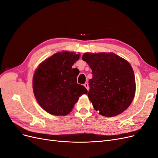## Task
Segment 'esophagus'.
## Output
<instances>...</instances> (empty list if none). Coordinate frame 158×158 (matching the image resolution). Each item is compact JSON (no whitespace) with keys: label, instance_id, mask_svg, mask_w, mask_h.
Returning <instances> with one entry per match:
<instances>
[{"label":"esophagus","instance_id":"esophagus-1","mask_svg":"<svg viewBox=\"0 0 158 158\" xmlns=\"http://www.w3.org/2000/svg\"><path fill=\"white\" fill-rule=\"evenodd\" d=\"M84 85L85 86V88H86L88 90L89 89V85H88V84L87 82H85V83L84 84Z\"/></svg>","mask_w":158,"mask_h":158}]
</instances>
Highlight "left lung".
Listing matches in <instances>:
<instances>
[{
    "instance_id": "8db88e82",
    "label": "left lung",
    "mask_w": 158,
    "mask_h": 158,
    "mask_svg": "<svg viewBox=\"0 0 158 158\" xmlns=\"http://www.w3.org/2000/svg\"><path fill=\"white\" fill-rule=\"evenodd\" d=\"M82 59L92 70L88 96L94 109L107 117L123 113L135 94V74L131 64L112 52H87Z\"/></svg>"
}]
</instances>
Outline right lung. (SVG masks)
<instances>
[{
  "label": "right lung",
  "instance_id": "add662e5",
  "mask_svg": "<svg viewBox=\"0 0 158 158\" xmlns=\"http://www.w3.org/2000/svg\"><path fill=\"white\" fill-rule=\"evenodd\" d=\"M79 55L67 51L56 52L35 70L33 89L40 106L53 115H66L78 98L88 91L77 83L79 70L72 66Z\"/></svg>",
  "mask_w": 158,
  "mask_h": 158
}]
</instances>
